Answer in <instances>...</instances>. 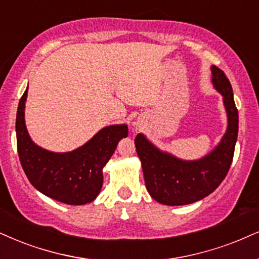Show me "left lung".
Returning a JSON list of instances; mask_svg holds the SVG:
<instances>
[{"instance_id":"left-lung-1","label":"left lung","mask_w":259,"mask_h":259,"mask_svg":"<svg viewBox=\"0 0 259 259\" xmlns=\"http://www.w3.org/2000/svg\"><path fill=\"white\" fill-rule=\"evenodd\" d=\"M213 88L223 96L228 126L219 145L196 161H184L156 148L139 133L135 144L150 196L164 205H186L203 199L222 183L231 167L238 138L239 115L228 78L211 67Z\"/></svg>"}]
</instances>
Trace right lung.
<instances>
[{
  "mask_svg": "<svg viewBox=\"0 0 259 259\" xmlns=\"http://www.w3.org/2000/svg\"><path fill=\"white\" fill-rule=\"evenodd\" d=\"M27 89L19 102L17 145L21 167L30 183L46 196L68 204L91 203L103 185V167L117 143L128 136L127 124H111L71 152H53L32 142L25 124Z\"/></svg>",
  "mask_w": 259,
  "mask_h": 259,
  "instance_id": "add662e5",
  "label": "right lung"
}]
</instances>
